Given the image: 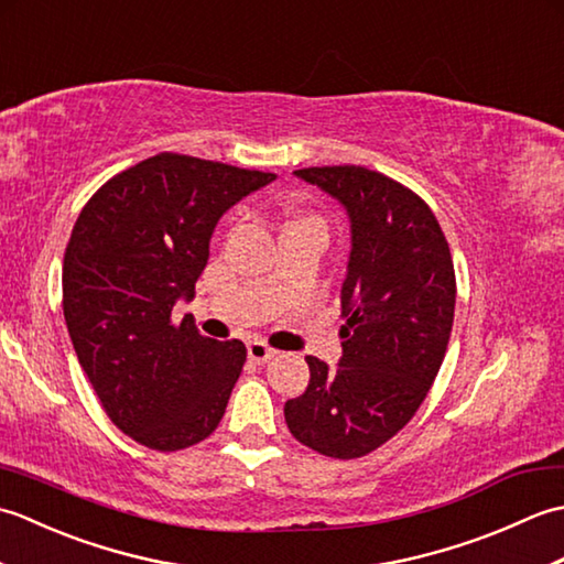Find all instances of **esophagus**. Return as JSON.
<instances>
[{"label":"esophagus","mask_w":564,"mask_h":564,"mask_svg":"<svg viewBox=\"0 0 564 564\" xmlns=\"http://www.w3.org/2000/svg\"><path fill=\"white\" fill-rule=\"evenodd\" d=\"M247 356H249V361H254V364H267L275 356V351L269 349V346L263 341H249L247 344Z\"/></svg>","instance_id":"1"}]
</instances>
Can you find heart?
<instances>
[{
	"instance_id": "1",
	"label": "heart",
	"mask_w": 564,
	"mask_h": 564,
	"mask_svg": "<svg viewBox=\"0 0 564 564\" xmlns=\"http://www.w3.org/2000/svg\"><path fill=\"white\" fill-rule=\"evenodd\" d=\"M301 220H313V223H317V220H315V218H297V220H295V223H301Z\"/></svg>"
}]
</instances>
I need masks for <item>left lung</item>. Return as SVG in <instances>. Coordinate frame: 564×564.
<instances>
[{
    "label": "left lung",
    "mask_w": 564,
    "mask_h": 564,
    "mask_svg": "<svg viewBox=\"0 0 564 564\" xmlns=\"http://www.w3.org/2000/svg\"><path fill=\"white\" fill-rule=\"evenodd\" d=\"M349 218L341 358L305 356L310 382L283 406L291 434L339 460L376 451L410 422L446 356L455 310L451 249L410 188L366 166L293 172Z\"/></svg>",
    "instance_id": "left-lung-1"
}]
</instances>
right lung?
<instances>
[{
	"mask_svg": "<svg viewBox=\"0 0 564 564\" xmlns=\"http://www.w3.org/2000/svg\"><path fill=\"white\" fill-rule=\"evenodd\" d=\"M275 174L162 152L84 206L63 263V310L79 366L111 422L154 451L210 436L242 373L239 339L203 337L172 307L196 295L215 225Z\"/></svg>",
	"mask_w": 564,
	"mask_h": 564,
	"instance_id": "obj_1",
	"label": "right lung"
}]
</instances>
